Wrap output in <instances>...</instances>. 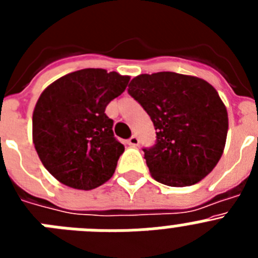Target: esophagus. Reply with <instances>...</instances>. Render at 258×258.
<instances>
[{
    "label": "esophagus",
    "mask_w": 258,
    "mask_h": 258,
    "mask_svg": "<svg viewBox=\"0 0 258 258\" xmlns=\"http://www.w3.org/2000/svg\"><path fill=\"white\" fill-rule=\"evenodd\" d=\"M127 143H129V146H132V147H137V146L140 145V138L137 136H132L129 140H127Z\"/></svg>",
    "instance_id": "34e87169"
}]
</instances>
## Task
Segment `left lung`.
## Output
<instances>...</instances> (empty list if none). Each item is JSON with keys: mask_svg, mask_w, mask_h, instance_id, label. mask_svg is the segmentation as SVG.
I'll return each mask as SVG.
<instances>
[{"mask_svg": "<svg viewBox=\"0 0 258 258\" xmlns=\"http://www.w3.org/2000/svg\"><path fill=\"white\" fill-rule=\"evenodd\" d=\"M127 93L154 122L156 142L143 152L157 182L184 187L213 170L223 152L229 118L211 84L187 75L157 72L134 77Z\"/></svg>", "mask_w": 258, "mask_h": 258, "instance_id": "obj_1", "label": "left lung"}]
</instances>
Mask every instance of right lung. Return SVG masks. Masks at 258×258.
I'll use <instances>...</instances> for the list:
<instances>
[{
  "label": "right lung",
  "mask_w": 258,
  "mask_h": 258,
  "mask_svg": "<svg viewBox=\"0 0 258 258\" xmlns=\"http://www.w3.org/2000/svg\"><path fill=\"white\" fill-rule=\"evenodd\" d=\"M129 80L86 68L60 77L40 95L32 117L33 143L59 182L92 190L112 177L124 145L113 136V120L104 111Z\"/></svg>",
  "instance_id": "1"
}]
</instances>
